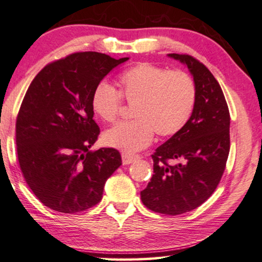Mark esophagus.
<instances>
[{
  "label": "esophagus",
  "instance_id": "obj_1",
  "mask_svg": "<svg viewBox=\"0 0 262 262\" xmlns=\"http://www.w3.org/2000/svg\"><path fill=\"white\" fill-rule=\"evenodd\" d=\"M139 159V156H130V154H126L123 153L122 154V163L123 165H129L132 163H134Z\"/></svg>",
  "mask_w": 262,
  "mask_h": 262
}]
</instances>
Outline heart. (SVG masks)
I'll list each match as a JSON object with an SVG mask.
<instances>
[{
    "mask_svg": "<svg viewBox=\"0 0 262 262\" xmlns=\"http://www.w3.org/2000/svg\"><path fill=\"white\" fill-rule=\"evenodd\" d=\"M117 85L119 91L98 83L91 95V108L98 119L113 123L122 112V99L134 106L135 120L116 124L102 136L104 145L128 154L148 146L154 133L160 138L178 134L196 104V84L182 70L139 62L121 73Z\"/></svg>",
    "mask_w": 262,
    "mask_h": 262,
    "instance_id": "1",
    "label": "heart"
}]
</instances>
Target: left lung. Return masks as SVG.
<instances>
[{
  "instance_id": "1",
  "label": "left lung",
  "mask_w": 262,
  "mask_h": 262,
  "mask_svg": "<svg viewBox=\"0 0 262 262\" xmlns=\"http://www.w3.org/2000/svg\"><path fill=\"white\" fill-rule=\"evenodd\" d=\"M168 56L192 73L196 104L185 127L153 153L154 174L141 201L154 212L176 216L203 204L219 185L230 149V114L219 82L203 62L189 54Z\"/></svg>"
}]
</instances>
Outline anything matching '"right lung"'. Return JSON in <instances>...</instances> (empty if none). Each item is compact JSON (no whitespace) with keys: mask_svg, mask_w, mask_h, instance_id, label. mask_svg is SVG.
Listing matches in <instances>:
<instances>
[{"mask_svg":"<svg viewBox=\"0 0 262 262\" xmlns=\"http://www.w3.org/2000/svg\"><path fill=\"white\" fill-rule=\"evenodd\" d=\"M128 58L76 52L47 64L29 85L16 117L22 176L47 208L76 213L99 203L106 179L121 166L115 148L91 152L99 127L94 120L95 86Z\"/></svg>","mask_w":262,"mask_h":262,"instance_id":"obj_1","label":"right lung"}]
</instances>
